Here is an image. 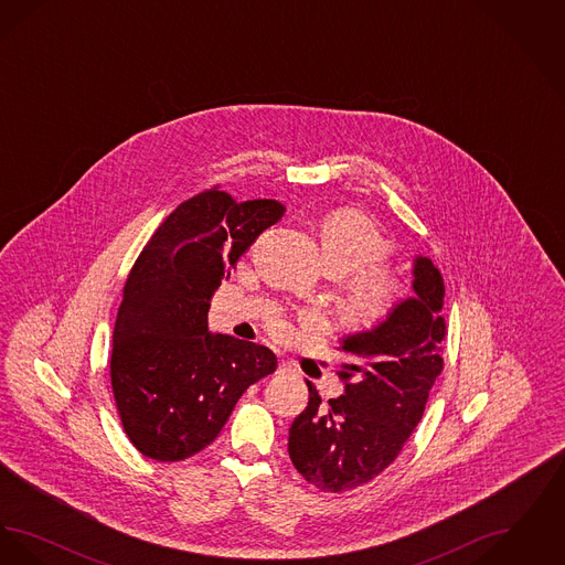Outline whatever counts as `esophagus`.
Instances as JSON below:
<instances>
[{
  "mask_svg": "<svg viewBox=\"0 0 565 565\" xmlns=\"http://www.w3.org/2000/svg\"><path fill=\"white\" fill-rule=\"evenodd\" d=\"M277 373L279 375H286V373H292V366L288 364V362H279V366H277Z\"/></svg>",
  "mask_w": 565,
  "mask_h": 565,
  "instance_id": "1",
  "label": "esophagus"
}]
</instances>
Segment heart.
<instances>
[{
  "label": "heart",
  "mask_w": 565,
  "mask_h": 565,
  "mask_svg": "<svg viewBox=\"0 0 565 565\" xmlns=\"http://www.w3.org/2000/svg\"><path fill=\"white\" fill-rule=\"evenodd\" d=\"M318 242L323 269L334 277H348L341 298L343 316L362 330L385 322L401 305L403 288L394 275L375 269L392 254V242L375 222L360 210H334L318 222ZM270 332L284 339L290 326L273 320Z\"/></svg>",
  "instance_id": "obj_1"
}]
</instances>
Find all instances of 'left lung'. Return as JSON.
<instances>
[{"instance_id": "left-lung-1", "label": "left lung", "mask_w": 565, "mask_h": 565, "mask_svg": "<svg viewBox=\"0 0 565 565\" xmlns=\"http://www.w3.org/2000/svg\"><path fill=\"white\" fill-rule=\"evenodd\" d=\"M413 275L415 298L339 348L350 358L337 371L345 394L322 403L307 381L309 403L292 422L288 454L300 477L320 491L371 483L401 456L424 417L443 373L445 284L430 258L419 256Z\"/></svg>"}]
</instances>
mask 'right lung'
Masks as SVG:
<instances>
[{"label":"right lung","mask_w":565,"mask_h":565,"mask_svg":"<svg viewBox=\"0 0 565 565\" xmlns=\"http://www.w3.org/2000/svg\"><path fill=\"white\" fill-rule=\"evenodd\" d=\"M284 215L270 199L237 203L220 186L162 220L129 270L114 326L109 379L125 434L141 456L182 461L224 428L243 392L275 373V353L207 330L222 279Z\"/></svg>","instance_id":"right-lung-1"}]
</instances>
